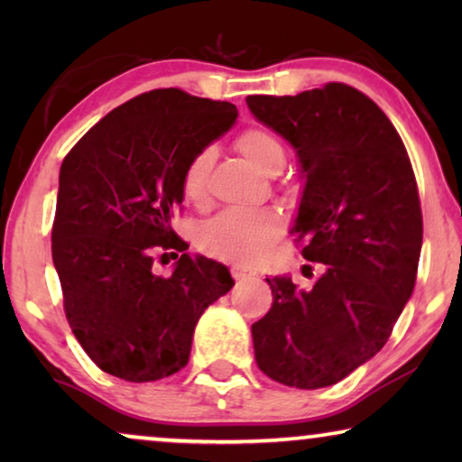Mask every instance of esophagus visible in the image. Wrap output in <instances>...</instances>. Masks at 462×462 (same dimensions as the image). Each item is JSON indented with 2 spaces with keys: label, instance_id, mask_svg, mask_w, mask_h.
I'll return each instance as SVG.
<instances>
[{
  "label": "esophagus",
  "instance_id": "esophagus-1",
  "mask_svg": "<svg viewBox=\"0 0 462 462\" xmlns=\"http://www.w3.org/2000/svg\"><path fill=\"white\" fill-rule=\"evenodd\" d=\"M231 275H233V280H236V282H245V280H250V277L254 273H252V271H248V269H244V267H233Z\"/></svg>",
  "mask_w": 462,
  "mask_h": 462
}]
</instances>
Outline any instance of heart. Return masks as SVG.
Listing matches in <instances>:
<instances>
[{
	"mask_svg": "<svg viewBox=\"0 0 462 462\" xmlns=\"http://www.w3.org/2000/svg\"><path fill=\"white\" fill-rule=\"evenodd\" d=\"M236 149L258 172L277 174L286 163L282 138L261 125L239 132ZM214 147H201L182 170V195L189 204L204 208L210 201ZM282 236V218L269 208H226L201 226L199 239L208 254L237 264H254L273 250Z\"/></svg>",
	"mask_w": 462,
	"mask_h": 462,
	"instance_id": "1",
	"label": "heart"
}]
</instances>
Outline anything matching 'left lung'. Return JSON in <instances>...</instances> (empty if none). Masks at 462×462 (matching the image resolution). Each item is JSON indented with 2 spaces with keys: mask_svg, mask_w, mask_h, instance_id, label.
Returning a JSON list of instances; mask_svg holds the SVG:
<instances>
[{
  "mask_svg": "<svg viewBox=\"0 0 462 462\" xmlns=\"http://www.w3.org/2000/svg\"><path fill=\"white\" fill-rule=\"evenodd\" d=\"M245 103L300 157L294 242L324 263L311 290L267 280L273 305L252 324L256 364L286 387H330L383 349L414 290L422 212L412 163L381 106L340 81Z\"/></svg>",
  "mask_w": 462,
  "mask_h": 462,
  "instance_id": "1",
  "label": "left lung"
}]
</instances>
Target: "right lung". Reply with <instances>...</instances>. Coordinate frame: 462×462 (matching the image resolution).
Returning <instances> with one entry per match:
<instances>
[{
  "label": "right lung",
  "instance_id": "obj_1",
  "mask_svg": "<svg viewBox=\"0 0 462 462\" xmlns=\"http://www.w3.org/2000/svg\"><path fill=\"white\" fill-rule=\"evenodd\" d=\"M236 117L226 100L160 88L106 113L62 160L52 261L69 326L106 374L151 383L185 368L201 313L233 288L170 220L187 162ZM162 251L183 252L168 278L152 273Z\"/></svg>",
  "mask_w": 462,
  "mask_h": 462
}]
</instances>
